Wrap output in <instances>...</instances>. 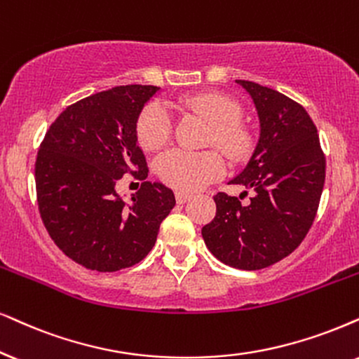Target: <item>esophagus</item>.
Wrapping results in <instances>:
<instances>
[{
  "label": "esophagus",
  "instance_id": "obj_1",
  "mask_svg": "<svg viewBox=\"0 0 359 359\" xmlns=\"http://www.w3.org/2000/svg\"><path fill=\"white\" fill-rule=\"evenodd\" d=\"M190 198H192V195L187 194V192H180V190H177V192H175L177 203H185L187 201H190Z\"/></svg>",
  "mask_w": 359,
  "mask_h": 359
}]
</instances>
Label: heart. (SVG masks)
I'll return each mask as SVG.
<instances>
[{
  "mask_svg": "<svg viewBox=\"0 0 359 359\" xmlns=\"http://www.w3.org/2000/svg\"><path fill=\"white\" fill-rule=\"evenodd\" d=\"M179 106L208 122L207 146H217L235 164L250 157L255 149V133L240 119L242 109L237 101L220 93H198L180 97ZM135 134L146 151H158L169 142L172 121L161 102H149L140 111ZM156 170L162 182L172 189L194 192L219 179L224 172V158L217 149L201 152L172 149L157 158Z\"/></svg>",
  "mask_w": 359,
  "mask_h": 359,
  "instance_id": "heart-1",
  "label": "heart"
}]
</instances>
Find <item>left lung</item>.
<instances>
[{
  "mask_svg": "<svg viewBox=\"0 0 359 359\" xmlns=\"http://www.w3.org/2000/svg\"><path fill=\"white\" fill-rule=\"evenodd\" d=\"M237 83L255 102L262 130L250 162L230 184L255 194L247 203L225 192L213 195L215 219L202 237L225 265L262 270L297 250L310 232L326 158L315 122L300 102L252 81Z\"/></svg>",
  "mask_w": 359,
  "mask_h": 359,
  "instance_id": "obj_1",
  "label": "left lung"
}]
</instances>
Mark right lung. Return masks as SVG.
Returning <instances> with one entry per match:
<instances>
[{
  "instance_id": "1",
  "label": "right lung",
  "mask_w": 359,
  "mask_h": 359,
  "mask_svg": "<svg viewBox=\"0 0 359 359\" xmlns=\"http://www.w3.org/2000/svg\"><path fill=\"white\" fill-rule=\"evenodd\" d=\"M156 86H117L67 106L49 126L34 164L36 197L49 237L89 270L117 271L156 245L175 205L170 189L146 182L149 167L135 124ZM144 180L126 206L115 184Z\"/></svg>"
}]
</instances>
